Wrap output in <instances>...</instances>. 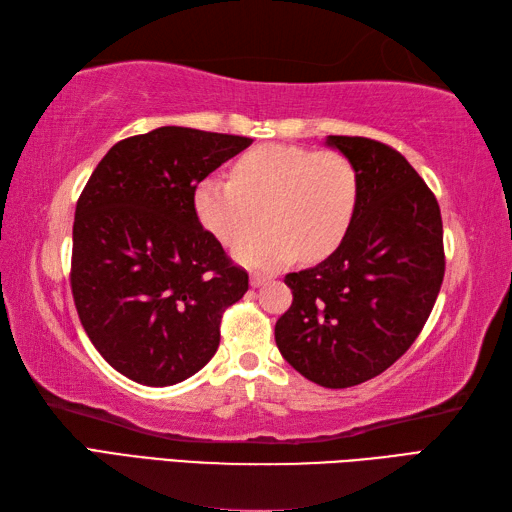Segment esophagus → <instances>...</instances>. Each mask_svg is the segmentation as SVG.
Instances as JSON below:
<instances>
[{
  "mask_svg": "<svg viewBox=\"0 0 512 512\" xmlns=\"http://www.w3.org/2000/svg\"><path fill=\"white\" fill-rule=\"evenodd\" d=\"M266 281H270V277L264 275V273H253V275H250V286H253V288L264 286Z\"/></svg>",
  "mask_w": 512,
  "mask_h": 512,
  "instance_id": "obj_1",
  "label": "esophagus"
}]
</instances>
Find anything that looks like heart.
Instances as JSON below:
<instances>
[{"label": "heart", "mask_w": 512, "mask_h": 512, "mask_svg": "<svg viewBox=\"0 0 512 512\" xmlns=\"http://www.w3.org/2000/svg\"><path fill=\"white\" fill-rule=\"evenodd\" d=\"M361 180L341 151L268 143L244 151L233 178L209 176L193 191L200 224L226 246L254 230L265 213L267 228L235 248L250 268H279L303 255L319 262L350 231Z\"/></svg>", "instance_id": "obj_1"}]
</instances>
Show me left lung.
Wrapping results in <instances>:
<instances>
[{"instance_id": "left-lung-1", "label": "left lung", "mask_w": 512, "mask_h": 512, "mask_svg": "<svg viewBox=\"0 0 512 512\" xmlns=\"http://www.w3.org/2000/svg\"><path fill=\"white\" fill-rule=\"evenodd\" d=\"M354 162L358 206L345 239L319 266L286 275L292 306L275 325L281 356L330 389L383 374L418 339L444 279L436 195L394 147L328 136Z\"/></svg>"}]
</instances>
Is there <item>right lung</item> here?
<instances>
[{"label": "right lung", "mask_w": 512, "mask_h": 512, "mask_svg": "<svg viewBox=\"0 0 512 512\" xmlns=\"http://www.w3.org/2000/svg\"><path fill=\"white\" fill-rule=\"evenodd\" d=\"M253 140L158 127L116 143L76 202L70 286L92 345L116 372L167 387L220 345L248 273L202 228L193 191Z\"/></svg>", "instance_id": "1"}]
</instances>
